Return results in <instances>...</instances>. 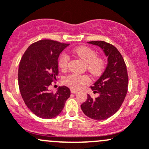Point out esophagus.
<instances>
[{
  "mask_svg": "<svg viewBox=\"0 0 149 149\" xmlns=\"http://www.w3.org/2000/svg\"><path fill=\"white\" fill-rule=\"evenodd\" d=\"M70 91H71L72 94H76V93L78 92V91H76V90H75V89H71L70 90Z\"/></svg>",
  "mask_w": 149,
  "mask_h": 149,
  "instance_id": "34e87169",
  "label": "esophagus"
}]
</instances>
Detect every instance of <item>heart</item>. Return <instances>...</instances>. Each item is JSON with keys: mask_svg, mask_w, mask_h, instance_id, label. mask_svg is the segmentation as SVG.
Listing matches in <instances>:
<instances>
[{"mask_svg": "<svg viewBox=\"0 0 149 149\" xmlns=\"http://www.w3.org/2000/svg\"><path fill=\"white\" fill-rule=\"evenodd\" d=\"M72 52L80 58L86 63V69L94 76H99L106 68V61L102 57H97V53L94 49L88 47H79L72 50ZM69 56L65 52L60 55L58 64L63 70L68 68ZM91 80L87 75L71 73L64 79V83L68 86L73 89H80L86 84L90 83Z\"/></svg>", "mask_w": 149, "mask_h": 149, "instance_id": "b5f03b06", "label": "heart"}]
</instances>
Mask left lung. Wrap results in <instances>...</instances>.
Returning a JSON list of instances; mask_svg holds the SVG:
<instances>
[{"label": "left lung", "instance_id": "8db88e82", "mask_svg": "<svg viewBox=\"0 0 149 149\" xmlns=\"http://www.w3.org/2000/svg\"><path fill=\"white\" fill-rule=\"evenodd\" d=\"M88 43L99 46L107 57L108 63L100 79L91 86L95 99L88 94L85 102L81 105L87 117L96 120H103L116 113L127 94L128 76L124 59L118 49L104 41H91Z\"/></svg>", "mask_w": 149, "mask_h": 149}]
</instances>
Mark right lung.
Here are the masks:
<instances>
[{
    "label": "right lung",
    "instance_id": "add662e5",
    "mask_svg": "<svg viewBox=\"0 0 149 149\" xmlns=\"http://www.w3.org/2000/svg\"><path fill=\"white\" fill-rule=\"evenodd\" d=\"M69 45L51 40L33 43L21 59L18 80L21 95L27 107L43 119L58 116L70 97L68 87H59L56 93L48 88L58 74L60 54Z\"/></svg>",
    "mask_w": 149,
    "mask_h": 149
}]
</instances>
